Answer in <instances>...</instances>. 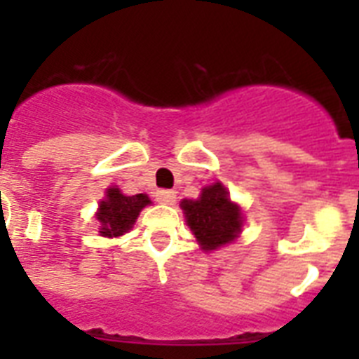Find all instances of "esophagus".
Returning <instances> with one entry per match:
<instances>
[{"label":"esophagus","mask_w":359,"mask_h":359,"mask_svg":"<svg viewBox=\"0 0 359 359\" xmlns=\"http://www.w3.org/2000/svg\"><path fill=\"white\" fill-rule=\"evenodd\" d=\"M177 196H175L173 190H158L156 191V201L162 203V205H173Z\"/></svg>","instance_id":"esophagus-1"}]
</instances>
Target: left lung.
<instances>
[{
  "label": "left lung",
  "instance_id": "obj_1",
  "mask_svg": "<svg viewBox=\"0 0 359 359\" xmlns=\"http://www.w3.org/2000/svg\"><path fill=\"white\" fill-rule=\"evenodd\" d=\"M184 218L201 250L212 251L231 244L242 233V210L229 199L222 182L205 186L197 199L180 203Z\"/></svg>",
  "mask_w": 359,
  "mask_h": 359
}]
</instances>
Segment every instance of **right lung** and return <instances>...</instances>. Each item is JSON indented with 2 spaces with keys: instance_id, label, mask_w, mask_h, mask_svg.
Segmentation results:
<instances>
[{
  "instance_id": "obj_1",
  "label": "right lung",
  "mask_w": 359,
  "mask_h": 359,
  "mask_svg": "<svg viewBox=\"0 0 359 359\" xmlns=\"http://www.w3.org/2000/svg\"><path fill=\"white\" fill-rule=\"evenodd\" d=\"M147 205H151V199L147 194L124 196L117 186H111L106 190V197L98 205L97 219L100 224L98 233L108 238L128 233Z\"/></svg>"
}]
</instances>
